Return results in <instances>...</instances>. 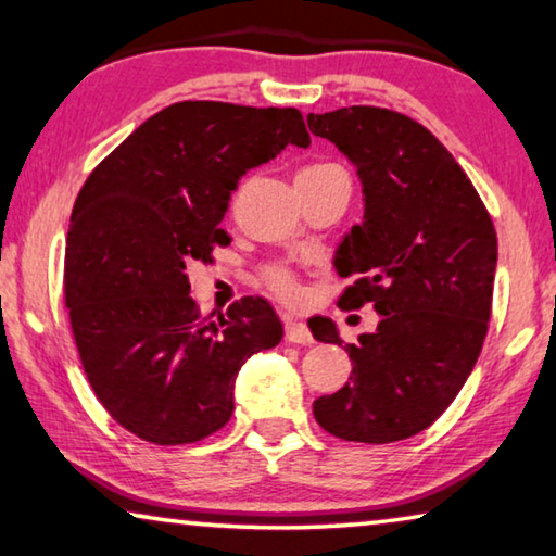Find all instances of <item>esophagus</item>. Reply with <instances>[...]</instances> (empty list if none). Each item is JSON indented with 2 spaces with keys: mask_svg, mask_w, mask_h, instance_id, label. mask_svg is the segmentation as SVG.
Segmentation results:
<instances>
[{
  "mask_svg": "<svg viewBox=\"0 0 556 556\" xmlns=\"http://www.w3.org/2000/svg\"><path fill=\"white\" fill-rule=\"evenodd\" d=\"M285 331L289 343H314V336L308 331V326L296 321V318L285 316Z\"/></svg>",
  "mask_w": 556,
  "mask_h": 556,
  "instance_id": "1",
  "label": "esophagus"
}]
</instances>
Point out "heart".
<instances>
[{"label": "heart", "mask_w": 556, "mask_h": 556, "mask_svg": "<svg viewBox=\"0 0 556 556\" xmlns=\"http://www.w3.org/2000/svg\"><path fill=\"white\" fill-rule=\"evenodd\" d=\"M321 168H331V164L308 166V168H304V172H321ZM269 281H271V287H275L281 296H294L296 294V281H294V277L289 275L287 269H281V267L271 269L269 271Z\"/></svg>", "instance_id": "heart-1"}]
</instances>
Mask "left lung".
Returning a JSON list of instances; mask_svg holds the SVG:
<instances>
[{
  "mask_svg": "<svg viewBox=\"0 0 556 556\" xmlns=\"http://www.w3.org/2000/svg\"><path fill=\"white\" fill-rule=\"evenodd\" d=\"M363 186V223L333 257L345 306L372 301L380 324L343 343L314 316L316 341L343 345L351 382L314 402L328 434L363 444L409 439L444 414L481 355L491 321L497 238L464 168L419 122L382 108L308 115Z\"/></svg>",
  "mask_w": 556,
  "mask_h": 556,
  "instance_id": "1",
  "label": "left lung"
}]
</instances>
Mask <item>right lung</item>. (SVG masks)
Wrapping results in <instances>:
<instances>
[{
	"instance_id": "obj_1",
	"label": "right lung",
	"mask_w": 556,
	"mask_h": 556,
	"mask_svg": "<svg viewBox=\"0 0 556 556\" xmlns=\"http://www.w3.org/2000/svg\"><path fill=\"white\" fill-rule=\"evenodd\" d=\"M289 144H312L294 108L186 100L139 125L83 184L65 306L92 392L139 439L193 444L228 425L244 361L285 336L262 296L203 318L186 267L230 242V193Z\"/></svg>"
}]
</instances>
